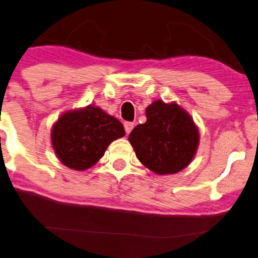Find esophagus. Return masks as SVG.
I'll list each match as a JSON object with an SVG mask.
<instances>
[{
  "label": "esophagus",
  "mask_w": 258,
  "mask_h": 258,
  "mask_svg": "<svg viewBox=\"0 0 258 258\" xmlns=\"http://www.w3.org/2000/svg\"><path fill=\"white\" fill-rule=\"evenodd\" d=\"M123 127H125V131H126L127 135H128V133L133 130V127H135V123H133V122H125V123H123Z\"/></svg>",
  "instance_id": "esophagus-1"
}]
</instances>
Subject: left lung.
I'll return each mask as SVG.
<instances>
[{"label":"left lung","mask_w":258,"mask_h":258,"mask_svg":"<svg viewBox=\"0 0 258 258\" xmlns=\"http://www.w3.org/2000/svg\"><path fill=\"white\" fill-rule=\"evenodd\" d=\"M146 122L130 133L136 156L157 175H172L190 164L200 133L193 118L176 102L153 101L145 109Z\"/></svg>","instance_id":"8db88e82"}]
</instances>
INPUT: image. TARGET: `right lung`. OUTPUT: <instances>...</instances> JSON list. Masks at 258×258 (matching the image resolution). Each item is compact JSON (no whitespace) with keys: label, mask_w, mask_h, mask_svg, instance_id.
<instances>
[{"label":"right lung","mask_w":258,"mask_h":258,"mask_svg":"<svg viewBox=\"0 0 258 258\" xmlns=\"http://www.w3.org/2000/svg\"><path fill=\"white\" fill-rule=\"evenodd\" d=\"M123 136L118 119L89 105L61 114L52 126L51 143L65 167L83 171L95 165L110 143Z\"/></svg>","instance_id":"1"}]
</instances>
